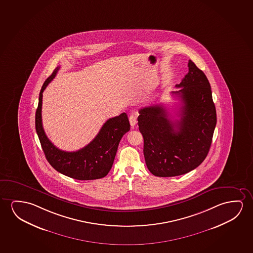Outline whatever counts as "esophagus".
Here are the masks:
<instances>
[{"label": "esophagus", "mask_w": 253, "mask_h": 253, "mask_svg": "<svg viewBox=\"0 0 253 253\" xmlns=\"http://www.w3.org/2000/svg\"><path fill=\"white\" fill-rule=\"evenodd\" d=\"M129 123H130V125H131L132 127H134V126H136V115L135 113H132L130 116H129Z\"/></svg>", "instance_id": "1"}]
</instances>
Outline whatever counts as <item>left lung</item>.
<instances>
[{
	"label": "left lung",
	"mask_w": 253,
	"mask_h": 253,
	"mask_svg": "<svg viewBox=\"0 0 253 253\" xmlns=\"http://www.w3.org/2000/svg\"><path fill=\"white\" fill-rule=\"evenodd\" d=\"M189 72L172 91L183 102L172 119L163 105L144 107L137 117L143 136L147 167L154 176H176L201 165L209 152L216 127V113L211 88L205 73L189 61Z\"/></svg>",
	"instance_id": "1"
}]
</instances>
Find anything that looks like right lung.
I'll return each mask as SVG.
<instances>
[{"label":"right lung","mask_w":253,"mask_h":253,"mask_svg":"<svg viewBox=\"0 0 253 253\" xmlns=\"http://www.w3.org/2000/svg\"><path fill=\"white\" fill-rule=\"evenodd\" d=\"M60 67L44 82L36 112V129L46 159L58 172L77 180H94L106 176L113 165L120 140L130 128L128 116L110 118L88 145L72 152L59 150L46 136L42 122V93L55 78Z\"/></svg>","instance_id":"obj_1"}]
</instances>
